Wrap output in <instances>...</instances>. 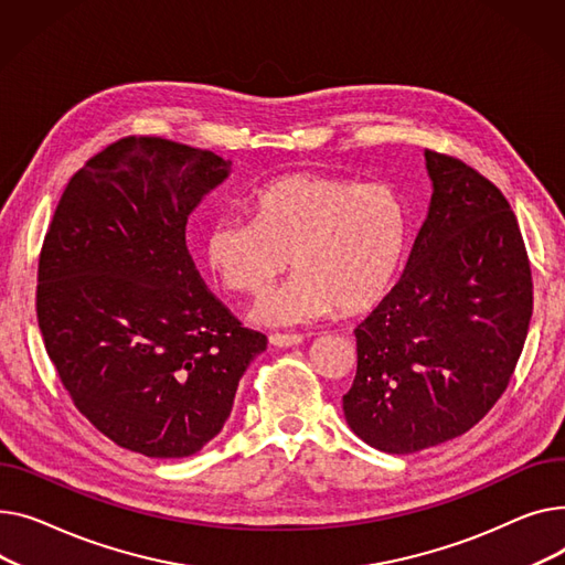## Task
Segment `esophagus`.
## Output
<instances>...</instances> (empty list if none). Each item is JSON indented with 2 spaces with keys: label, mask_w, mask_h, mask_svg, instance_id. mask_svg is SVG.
<instances>
[{
  "label": "esophagus",
  "mask_w": 565,
  "mask_h": 565,
  "mask_svg": "<svg viewBox=\"0 0 565 565\" xmlns=\"http://www.w3.org/2000/svg\"><path fill=\"white\" fill-rule=\"evenodd\" d=\"M303 335H282V333H274V335H269V342L274 344V347H278V349H289V347H298V344H303Z\"/></svg>",
  "instance_id": "34e87169"
}]
</instances>
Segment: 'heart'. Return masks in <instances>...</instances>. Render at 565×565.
I'll use <instances>...</instances> for the list:
<instances>
[{
  "mask_svg": "<svg viewBox=\"0 0 565 565\" xmlns=\"http://www.w3.org/2000/svg\"><path fill=\"white\" fill-rule=\"evenodd\" d=\"M250 218L221 216L205 235V262L232 294L259 296L296 271L255 308L264 326H308L360 315L390 294L411 235L404 198L387 184H355L323 173H289L257 186Z\"/></svg>",
  "mask_w": 565,
  "mask_h": 565,
  "instance_id": "obj_1",
  "label": "heart"
}]
</instances>
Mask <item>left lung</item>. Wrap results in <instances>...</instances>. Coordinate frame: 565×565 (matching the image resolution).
<instances>
[{"label":"left lung","instance_id":"8db88e82","mask_svg":"<svg viewBox=\"0 0 565 565\" xmlns=\"http://www.w3.org/2000/svg\"><path fill=\"white\" fill-rule=\"evenodd\" d=\"M434 195L404 276L355 328L342 396L353 434L415 454L470 430L504 394L534 310L518 218L466 161L426 150Z\"/></svg>","mask_w":565,"mask_h":565}]
</instances>
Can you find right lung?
Segmentation results:
<instances>
[{
    "label": "right lung",
    "mask_w": 565,
    "mask_h": 565,
    "mask_svg": "<svg viewBox=\"0 0 565 565\" xmlns=\"http://www.w3.org/2000/svg\"><path fill=\"white\" fill-rule=\"evenodd\" d=\"M232 161L159 137L97 152L65 186L39 259L45 349L77 411L150 458L201 451L267 338L205 287L186 221Z\"/></svg>",
    "instance_id": "right-lung-1"
}]
</instances>
